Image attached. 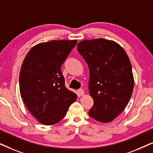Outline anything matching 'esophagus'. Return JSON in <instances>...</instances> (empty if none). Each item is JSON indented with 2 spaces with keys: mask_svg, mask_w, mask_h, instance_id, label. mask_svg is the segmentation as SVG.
<instances>
[{
  "mask_svg": "<svg viewBox=\"0 0 153 153\" xmlns=\"http://www.w3.org/2000/svg\"><path fill=\"white\" fill-rule=\"evenodd\" d=\"M78 92H79V95L82 96V95H84V91H83V89H79Z\"/></svg>",
  "mask_w": 153,
  "mask_h": 153,
  "instance_id": "esophagus-1",
  "label": "esophagus"
}]
</instances>
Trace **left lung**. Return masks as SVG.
Here are the masks:
<instances>
[{
  "mask_svg": "<svg viewBox=\"0 0 153 153\" xmlns=\"http://www.w3.org/2000/svg\"><path fill=\"white\" fill-rule=\"evenodd\" d=\"M77 50L89 68V93L94 100L89 116L103 123L111 122L125 109L132 94L130 60L120 45L103 38L79 42Z\"/></svg>",
  "mask_w": 153,
  "mask_h": 153,
  "instance_id": "1",
  "label": "left lung"
}]
</instances>
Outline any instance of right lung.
<instances>
[{"label":"right lung","instance_id":"right-lung-1","mask_svg":"<svg viewBox=\"0 0 153 153\" xmlns=\"http://www.w3.org/2000/svg\"><path fill=\"white\" fill-rule=\"evenodd\" d=\"M76 43V39H61L37 44L24 58L19 74L21 97L42 124L59 122L76 101V94L65 86L60 67Z\"/></svg>","mask_w":153,"mask_h":153}]
</instances>
